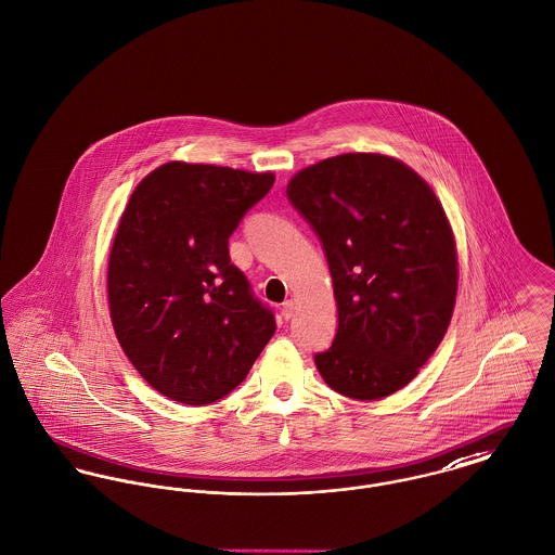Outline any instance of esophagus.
<instances>
[{
	"mask_svg": "<svg viewBox=\"0 0 555 555\" xmlns=\"http://www.w3.org/2000/svg\"><path fill=\"white\" fill-rule=\"evenodd\" d=\"M295 315V300H286L284 305H282V318L284 320H291Z\"/></svg>",
	"mask_w": 555,
	"mask_h": 555,
	"instance_id": "34e87169",
	"label": "esophagus"
}]
</instances>
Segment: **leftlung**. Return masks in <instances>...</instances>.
<instances>
[{
    "label": "left lung",
    "instance_id": "obj_1",
    "mask_svg": "<svg viewBox=\"0 0 555 555\" xmlns=\"http://www.w3.org/2000/svg\"><path fill=\"white\" fill-rule=\"evenodd\" d=\"M286 193L333 275L338 328L315 353L322 378L362 402L396 393L442 343L456 300V248L440 199L380 153L322 159Z\"/></svg>",
    "mask_w": 555,
    "mask_h": 555
}]
</instances>
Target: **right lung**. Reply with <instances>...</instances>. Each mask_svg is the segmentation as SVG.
<instances>
[{
  "mask_svg": "<svg viewBox=\"0 0 555 555\" xmlns=\"http://www.w3.org/2000/svg\"><path fill=\"white\" fill-rule=\"evenodd\" d=\"M271 172L168 162L147 175L113 240V331L139 374L186 406L233 391L275 333L273 311L229 259V237Z\"/></svg>",
  "mask_w": 555,
  "mask_h": 555,
  "instance_id": "right-lung-1",
  "label": "right lung"
}]
</instances>
